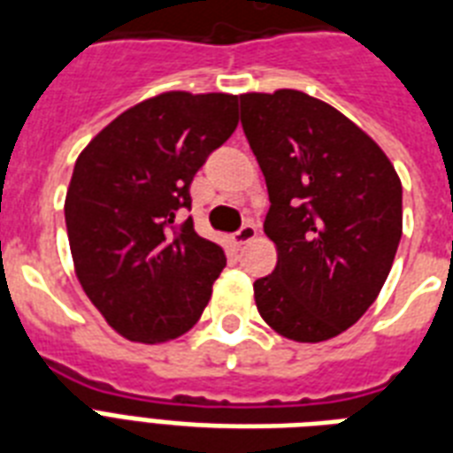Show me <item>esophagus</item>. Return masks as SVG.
Instances as JSON below:
<instances>
[{
	"mask_svg": "<svg viewBox=\"0 0 453 453\" xmlns=\"http://www.w3.org/2000/svg\"><path fill=\"white\" fill-rule=\"evenodd\" d=\"M257 236V226L252 222H245L243 226H241V229L236 231V234H234V243L236 245H245V243H250V241H252V238Z\"/></svg>",
	"mask_w": 453,
	"mask_h": 453,
	"instance_id": "obj_1",
	"label": "esophagus"
}]
</instances>
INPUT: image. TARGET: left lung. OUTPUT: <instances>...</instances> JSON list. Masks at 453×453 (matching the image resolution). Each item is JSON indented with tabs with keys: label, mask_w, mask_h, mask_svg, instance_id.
Instances as JSON below:
<instances>
[{
	"label": "left lung",
	"mask_w": 453,
	"mask_h": 453,
	"mask_svg": "<svg viewBox=\"0 0 453 453\" xmlns=\"http://www.w3.org/2000/svg\"><path fill=\"white\" fill-rule=\"evenodd\" d=\"M241 126L269 189L273 273L255 280L259 316L316 343L374 303L403 238V184L388 157L342 111L302 90L245 93Z\"/></svg>",
	"instance_id": "8db88e82"
}]
</instances>
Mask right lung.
Instances as JSON below:
<instances>
[{
    "mask_svg": "<svg viewBox=\"0 0 453 453\" xmlns=\"http://www.w3.org/2000/svg\"><path fill=\"white\" fill-rule=\"evenodd\" d=\"M236 96L184 90L130 107L74 164L65 224L79 283L130 342L158 343L196 325L226 266L198 236L191 180L236 130Z\"/></svg>",
    "mask_w": 453,
    "mask_h": 453,
    "instance_id": "right-lung-1",
    "label": "right lung"
}]
</instances>
